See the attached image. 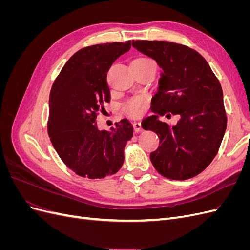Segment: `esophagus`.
<instances>
[{"label": "esophagus", "instance_id": "obj_1", "mask_svg": "<svg viewBox=\"0 0 250 250\" xmlns=\"http://www.w3.org/2000/svg\"><path fill=\"white\" fill-rule=\"evenodd\" d=\"M133 128H134L135 132H141V131L143 130L142 125H141L140 122H134V123H133Z\"/></svg>", "mask_w": 250, "mask_h": 250}]
</instances>
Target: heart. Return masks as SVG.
Instances as JSON below:
<instances>
[{
  "mask_svg": "<svg viewBox=\"0 0 250 250\" xmlns=\"http://www.w3.org/2000/svg\"><path fill=\"white\" fill-rule=\"evenodd\" d=\"M148 58H135V62H140V60H147ZM133 62V60H132ZM123 111L128 113L132 117H139L143 113L144 110V99L142 97H134L131 98V99L127 100L124 104H123Z\"/></svg>",
  "mask_w": 250,
  "mask_h": 250,
  "instance_id": "obj_1",
  "label": "heart"
}]
</instances>
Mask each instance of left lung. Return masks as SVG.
<instances>
[{"label":"left lung","instance_id":"left-lung-1","mask_svg":"<svg viewBox=\"0 0 250 250\" xmlns=\"http://www.w3.org/2000/svg\"><path fill=\"white\" fill-rule=\"evenodd\" d=\"M132 47L153 58L163 70L151 100L154 115L142 122L144 129L160 138V146L151 152L150 160L165 177L192 178L214 160L226 129L220 82L207 60L184 44L132 41ZM166 112L181 116L176 125L171 127L158 120Z\"/></svg>","mask_w":250,"mask_h":250}]
</instances>
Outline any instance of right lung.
<instances>
[{"label": "right lung", "instance_id": "right-lung-1", "mask_svg": "<svg viewBox=\"0 0 250 250\" xmlns=\"http://www.w3.org/2000/svg\"><path fill=\"white\" fill-rule=\"evenodd\" d=\"M131 48V42L85 47L67 60L49 98L48 133L62 162L82 177L104 178L124 163V149L133 135L123 119L109 131L97 127L98 112L110 101L107 72Z\"/></svg>", "mask_w": 250, "mask_h": 250}]
</instances>
